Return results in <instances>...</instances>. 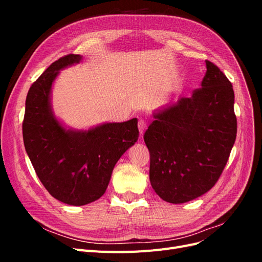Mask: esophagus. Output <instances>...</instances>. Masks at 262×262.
<instances>
[{"label": "esophagus", "mask_w": 262, "mask_h": 262, "mask_svg": "<svg viewBox=\"0 0 262 262\" xmlns=\"http://www.w3.org/2000/svg\"><path fill=\"white\" fill-rule=\"evenodd\" d=\"M138 128H139V132L141 136H143L145 130H146V122L141 119V120H139V122H138Z\"/></svg>", "instance_id": "obj_1"}]
</instances>
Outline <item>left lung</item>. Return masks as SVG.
Returning <instances> with one entry per match:
<instances>
[{"label": "left lung", "instance_id": "8db88e82", "mask_svg": "<svg viewBox=\"0 0 262 262\" xmlns=\"http://www.w3.org/2000/svg\"><path fill=\"white\" fill-rule=\"evenodd\" d=\"M201 89L154 114L144 133L149 181L169 203H185L216 184L236 140L234 91L210 61Z\"/></svg>", "mask_w": 262, "mask_h": 262}]
</instances>
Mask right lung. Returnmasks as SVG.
Masks as SVG:
<instances>
[{"label": "right lung", "instance_id": "1", "mask_svg": "<svg viewBox=\"0 0 262 262\" xmlns=\"http://www.w3.org/2000/svg\"><path fill=\"white\" fill-rule=\"evenodd\" d=\"M82 60L68 54L33 83L26 97L23 139L38 178L55 199L85 205L105 193L116 163L139 139L138 119L90 130L66 129L51 108V87L59 71Z\"/></svg>", "mask_w": 262, "mask_h": 262}]
</instances>
